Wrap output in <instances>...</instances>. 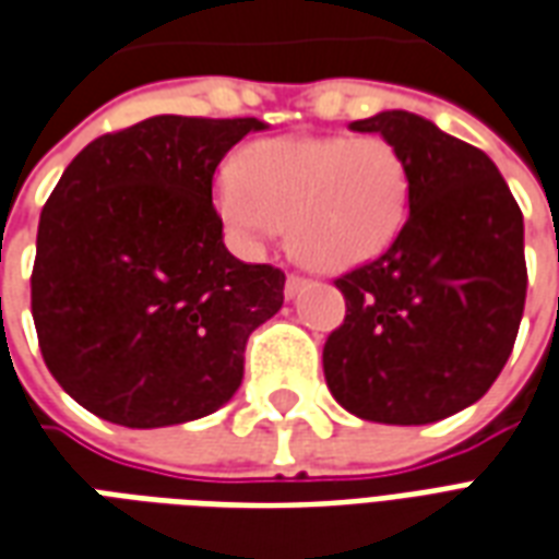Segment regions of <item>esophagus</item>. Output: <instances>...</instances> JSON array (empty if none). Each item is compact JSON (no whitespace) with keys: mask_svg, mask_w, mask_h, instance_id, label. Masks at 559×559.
Segmentation results:
<instances>
[{"mask_svg":"<svg viewBox=\"0 0 559 559\" xmlns=\"http://www.w3.org/2000/svg\"><path fill=\"white\" fill-rule=\"evenodd\" d=\"M301 287H305V278H299V275H290V278H287V284H284V296H287V299H296Z\"/></svg>","mask_w":559,"mask_h":559,"instance_id":"1","label":"esophagus"}]
</instances>
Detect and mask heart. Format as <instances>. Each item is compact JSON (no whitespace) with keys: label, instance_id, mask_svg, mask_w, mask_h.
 I'll list each match as a JSON object with an SVG mask.
<instances>
[{"label":"heart","instance_id":"heart-1","mask_svg":"<svg viewBox=\"0 0 559 559\" xmlns=\"http://www.w3.org/2000/svg\"><path fill=\"white\" fill-rule=\"evenodd\" d=\"M408 189L406 159L379 135L269 139L216 177V206L248 254L290 225V251L301 263L349 272L394 242Z\"/></svg>","mask_w":559,"mask_h":559}]
</instances>
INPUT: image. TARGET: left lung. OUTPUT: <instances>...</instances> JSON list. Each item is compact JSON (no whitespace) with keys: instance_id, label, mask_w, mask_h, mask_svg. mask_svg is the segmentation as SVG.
<instances>
[{"instance_id":"1","label":"left lung","mask_w":559,"mask_h":559,"mask_svg":"<svg viewBox=\"0 0 559 559\" xmlns=\"http://www.w3.org/2000/svg\"><path fill=\"white\" fill-rule=\"evenodd\" d=\"M408 165L394 246L337 278L346 320L329 334V391L361 420L420 427L477 403L498 379L527 296L524 218L498 165L436 123L391 109L349 123Z\"/></svg>"}]
</instances>
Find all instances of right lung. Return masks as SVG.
<instances>
[{
  "label": "right lung",
  "mask_w": 559,
  "mask_h": 559,
  "mask_svg": "<svg viewBox=\"0 0 559 559\" xmlns=\"http://www.w3.org/2000/svg\"><path fill=\"white\" fill-rule=\"evenodd\" d=\"M258 118L153 115L76 153L44 204L32 317L49 373L130 429L213 415L237 394L248 334L284 272L225 248L213 175Z\"/></svg>",
  "instance_id": "right-lung-1"
}]
</instances>
